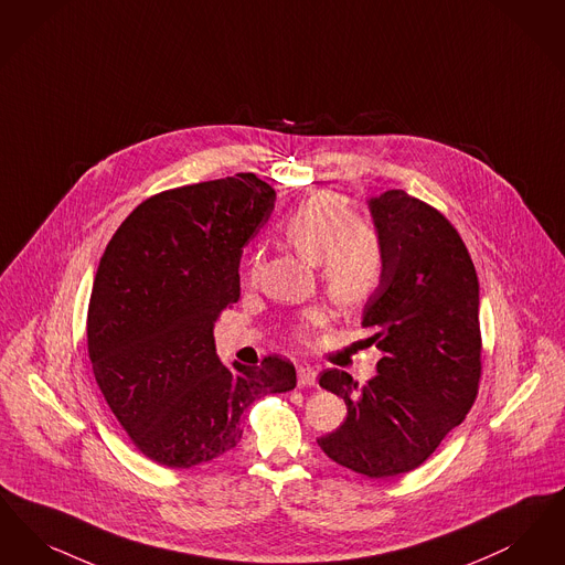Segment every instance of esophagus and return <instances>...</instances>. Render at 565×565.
<instances>
[{
  "mask_svg": "<svg viewBox=\"0 0 565 565\" xmlns=\"http://www.w3.org/2000/svg\"><path fill=\"white\" fill-rule=\"evenodd\" d=\"M317 369L310 365H299L297 367V384L299 386H317Z\"/></svg>",
  "mask_w": 565,
  "mask_h": 565,
  "instance_id": "34e87169",
  "label": "esophagus"
}]
</instances>
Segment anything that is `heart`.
Returning <instances> with one entry per match:
<instances>
[{
	"instance_id": "obj_1",
	"label": "heart",
	"mask_w": 565,
	"mask_h": 565,
	"mask_svg": "<svg viewBox=\"0 0 565 565\" xmlns=\"http://www.w3.org/2000/svg\"><path fill=\"white\" fill-rule=\"evenodd\" d=\"M280 232L306 262L319 268L324 289L338 303L354 308L375 294L384 270L382 243L365 217L350 213L345 198L322 192L306 200L282 221ZM257 268L259 255L250 259V278H255ZM327 319L324 308L308 310L297 335L306 338L310 327Z\"/></svg>"
}]
</instances>
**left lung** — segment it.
<instances>
[{
	"mask_svg": "<svg viewBox=\"0 0 565 565\" xmlns=\"http://www.w3.org/2000/svg\"><path fill=\"white\" fill-rule=\"evenodd\" d=\"M367 206L384 270L361 327L382 359L365 386L340 369L320 375L348 416L319 445L340 467L384 479L428 460L477 398L479 280L460 234L437 209L403 190L369 198Z\"/></svg>",
	"mask_w": 565,
	"mask_h": 565,
	"instance_id": "obj_1",
	"label": "left lung"
}]
</instances>
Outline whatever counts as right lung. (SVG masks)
Returning a JSON list of instances; mask_svg holds the SVG:
<instances>
[{
	"label": "right lung",
	"mask_w": 565,
	"mask_h": 565,
	"mask_svg": "<svg viewBox=\"0 0 565 565\" xmlns=\"http://www.w3.org/2000/svg\"><path fill=\"white\" fill-rule=\"evenodd\" d=\"M274 200L253 172L162 192L126 217L100 257L86 327L95 380L139 451L162 467L220 458L243 439L248 405L295 388L294 363L227 367L213 338Z\"/></svg>",
	"instance_id": "obj_1"
}]
</instances>
